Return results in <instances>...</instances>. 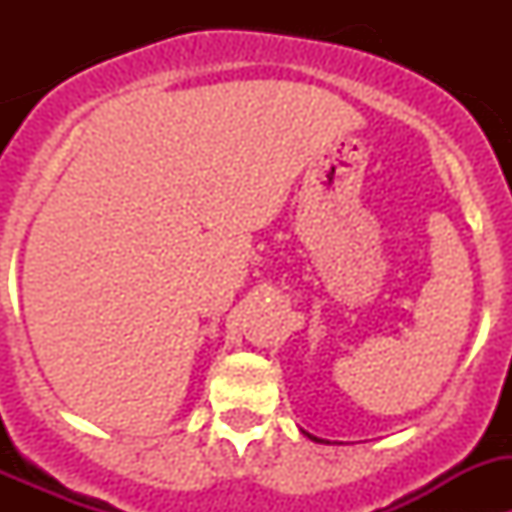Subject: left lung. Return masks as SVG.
Wrapping results in <instances>:
<instances>
[{"label":"left lung","mask_w":512,"mask_h":512,"mask_svg":"<svg viewBox=\"0 0 512 512\" xmlns=\"http://www.w3.org/2000/svg\"><path fill=\"white\" fill-rule=\"evenodd\" d=\"M302 433H307V431H302ZM309 438H312V441H317V443H329V441H324V438H317V436H312V433H307Z\"/></svg>","instance_id":"8db88e82"}]
</instances>
